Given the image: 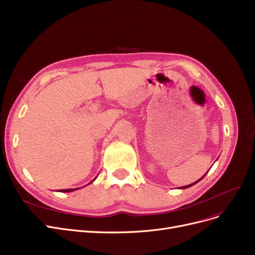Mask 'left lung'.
I'll use <instances>...</instances> for the list:
<instances>
[{
  "label": "left lung",
  "instance_id": "obj_1",
  "mask_svg": "<svg viewBox=\"0 0 255 255\" xmlns=\"http://www.w3.org/2000/svg\"><path fill=\"white\" fill-rule=\"evenodd\" d=\"M206 174H207V172H206V173H205V174H204V175H203V176H202V177H201V178H200V179H199V180H197V181H195V182H194V183H192V184H189V185H185V186H181V187H179V189H182V190H183V189H187V187H190V186H193V185H194V184H196V183H197V182H199V181H200V180H201V179H202V178H203V177H204V176H205V175H206Z\"/></svg>",
  "mask_w": 255,
  "mask_h": 255
}]
</instances>
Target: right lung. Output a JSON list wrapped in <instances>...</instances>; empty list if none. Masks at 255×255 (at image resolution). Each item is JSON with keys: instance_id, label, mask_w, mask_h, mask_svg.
<instances>
[{"instance_id": "add662e5", "label": "right lung", "mask_w": 255, "mask_h": 255, "mask_svg": "<svg viewBox=\"0 0 255 255\" xmlns=\"http://www.w3.org/2000/svg\"><path fill=\"white\" fill-rule=\"evenodd\" d=\"M98 177V176H97ZM97 177H96V178H97ZM95 178V179H96ZM95 179L94 180H92L90 183H92L93 181H95ZM90 183H88V184H90ZM76 190H79V187H77V189H66V190H58L57 192H61V193H68V192H73V191H76Z\"/></svg>"}]
</instances>
